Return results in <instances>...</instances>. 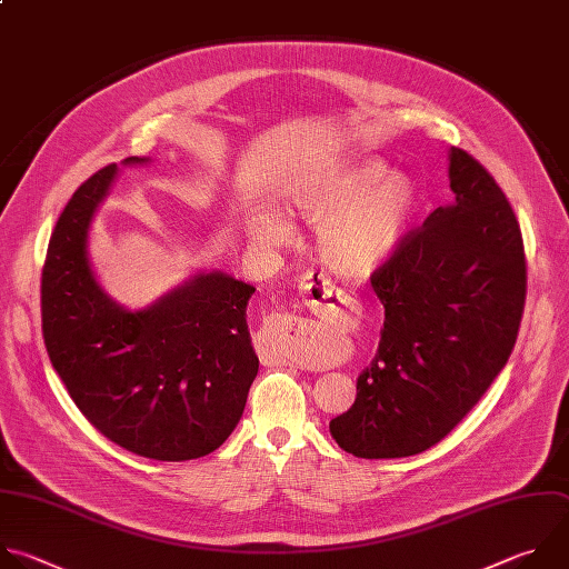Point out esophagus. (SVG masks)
<instances>
[{
  "label": "esophagus",
  "instance_id": "obj_1",
  "mask_svg": "<svg viewBox=\"0 0 569 569\" xmlns=\"http://www.w3.org/2000/svg\"><path fill=\"white\" fill-rule=\"evenodd\" d=\"M299 288L306 297V303L317 310V312H328V310H335L337 303L341 301V290L330 281L326 279L323 274L319 272H306L299 281ZM270 361H277V363H286V361H297L292 355H288L286 350H270L268 355Z\"/></svg>",
  "mask_w": 569,
  "mask_h": 569
}]
</instances>
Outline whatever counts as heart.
<instances>
[{
    "label": "heart",
    "instance_id": "1",
    "mask_svg": "<svg viewBox=\"0 0 569 569\" xmlns=\"http://www.w3.org/2000/svg\"><path fill=\"white\" fill-rule=\"evenodd\" d=\"M389 173L380 158H357L288 184L290 208L317 221L315 246L328 268L366 274L400 246L418 210V189L409 178ZM246 232L254 248L268 250L292 237V223L277 208H259Z\"/></svg>",
    "mask_w": 569,
    "mask_h": 569
}]
</instances>
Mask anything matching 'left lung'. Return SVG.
I'll return each instance as SVG.
<instances>
[{
    "label": "left lung",
    "instance_id": "obj_1",
    "mask_svg": "<svg viewBox=\"0 0 569 569\" xmlns=\"http://www.w3.org/2000/svg\"><path fill=\"white\" fill-rule=\"evenodd\" d=\"M451 206L402 237L370 274L385 303L377 352L355 405L330 420L335 442L366 460L438 445L507 363L522 319L527 263L520 226L493 176L449 151Z\"/></svg>",
    "mask_w": 569,
    "mask_h": 569
}]
</instances>
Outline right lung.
Returning <instances> with one entry per match:
<instances>
[{
	"instance_id": "1",
	"label": "right lung",
	"mask_w": 569,
	"mask_h": 569,
	"mask_svg": "<svg viewBox=\"0 0 569 569\" xmlns=\"http://www.w3.org/2000/svg\"><path fill=\"white\" fill-rule=\"evenodd\" d=\"M144 162V156L122 160ZM116 171L118 164H107L84 180L51 234L42 270L47 352L76 407L104 438L151 460L203 458L239 425L259 370L246 321L254 288L212 270L142 310L116 303L87 252Z\"/></svg>"
}]
</instances>
